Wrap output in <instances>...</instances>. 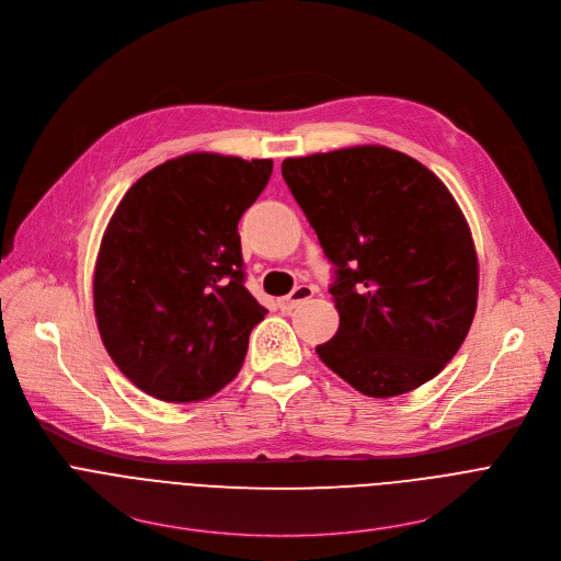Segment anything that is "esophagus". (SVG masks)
Instances as JSON below:
<instances>
[{"mask_svg":"<svg viewBox=\"0 0 561 561\" xmlns=\"http://www.w3.org/2000/svg\"><path fill=\"white\" fill-rule=\"evenodd\" d=\"M314 295V288L312 286H297L290 295H286V297H282V299H277V306L282 308V310H293V308H297L301 301H306V299H310Z\"/></svg>","mask_w":561,"mask_h":561,"instance_id":"obj_1","label":"esophagus"}]
</instances>
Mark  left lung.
Wrapping results in <instances>:
<instances>
[{"mask_svg": "<svg viewBox=\"0 0 561 561\" xmlns=\"http://www.w3.org/2000/svg\"><path fill=\"white\" fill-rule=\"evenodd\" d=\"M282 175L335 266L340 329L319 359L379 399L439 375L470 331L479 282L444 182L386 146L288 157Z\"/></svg>", "mask_w": 561, "mask_h": 561, "instance_id": "1", "label": "left lung"}]
</instances>
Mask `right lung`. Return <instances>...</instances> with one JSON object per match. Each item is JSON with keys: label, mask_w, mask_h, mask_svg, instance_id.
Here are the masks:
<instances>
[{"label": "right lung", "mask_w": 561, "mask_h": 561, "mask_svg": "<svg viewBox=\"0 0 561 561\" xmlns=\"http://www.w3.org/2000/svg\"><path fill=\"white\" fill-rule=\"evenodd\" d=\"M271 173V159L188 152L139 178L115 208L93 277L98 329L150 397L199 402L242 368L268 310L244 286L237 224Z\"/></svg>", "instance_id": "1"}]
</instances>
